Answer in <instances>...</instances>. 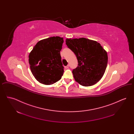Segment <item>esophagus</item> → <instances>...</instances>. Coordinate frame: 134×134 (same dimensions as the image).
I'll use <instances>...</instances> for the list:
<instances>
[{"label":"esophagus","mask_w":134,"mask_h":134,"mask_svg":"<svg viewBox=\"0 0 134 134\" xmlns=\"http://www.w3.org/2000/svg\"><path fill=\"white\" fill-rule=\"evenodd\" d=\"M69 65H67V66H65V68H66V69H67V68H69Z\"/></svg>","instance_id":"34e87169"}]
</instances>
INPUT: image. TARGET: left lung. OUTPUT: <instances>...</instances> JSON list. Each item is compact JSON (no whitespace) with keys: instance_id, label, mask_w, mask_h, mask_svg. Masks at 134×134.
Instances as JSON below:
<instances>
[{"instance_id":"8db88e82","label":"left lung","mask_w":134,"mask_h":134,"mask_svg":"<svg viewBox=\"0 0 134 134\" xmlns=\"http://www.w3.org/2000/svg\"><path fill=\"white\" fill-rule=\"evenodd\" d=\"M66 44L76 56L78 66L72 71L77 82L90 86L98 82L107 68V52L101 45L88 38H66Z\"/></svg>"}]
</instances>
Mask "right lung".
<instances>
[{"label":"right lung","mask_w":134,"mask_h":134,"mask_svg":"<svg viewBox=\"0 0 134 134\" xmlns=\"http://www.w3.org/2000/svg\"><path fill=\"white\" fill-rule=\"evenodd\" d=\"M64 40L52 37L39 41L29 56L33 76L40 83L51 85L60 80L64 72L60 51Z\"/></svg>","instance_id":"obj_1"}]
</instances>
